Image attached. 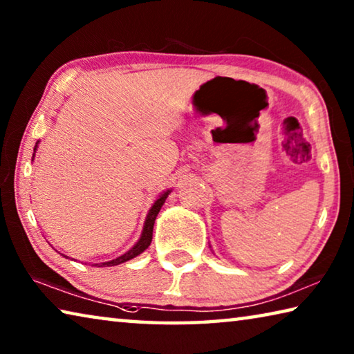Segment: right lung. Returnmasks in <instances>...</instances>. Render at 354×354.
<instances>
[{"label": "right lung", "mask_w": 354, "mask_h": 354, "mask_svg": "<svg viewBox=\"0 0 354 354\" xmlns=\"http://www.w3.org/2000/svg\"><path fill=\"white\" fill-rule=\"evenodd\" d=\"M37 143H39V142H37ZM37 143H35V147H34V154H35V149H37ZM32 158H34V156H32ZM170 192H171V190H165L164 194L160 195L159 198L154 201V205L151 206V209H149V212H148V215H147L145 225H143L142 236H140V239H139V241H137V243L134 245L133 248H131L129 251H127V253H124V254L115 257V259L107 261V262H101V263H95V266H97V267H112V266H118V263H123V262H127V261H129V259H134L136 256H139L140 253H143V251H145V250L149 247V243H151L154 220H156V217H158V214H159V211H160V207H162V205L165 203L167 196L170 195ZM65 257H67V256H65Z\"/></svg>", "instance_id": "add662e5"}]
</instances>
